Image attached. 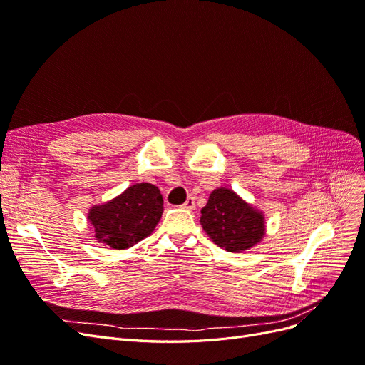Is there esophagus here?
Returning a JSON list of instances; mask_svg holds the SVG:
<instances>
[{
    "instance_id": "34e87169",
    "label": "esophagus",
    "mask_w": 365,
    "mask_h": 365,
    "mask_svg": "<svg viewBox=\"0 0 365 365\" xmlns=\"http://www.w3.org/2000/svg\"><path fill=\"white\" fill-rule=\"evenodd\" d=\"M182 207L187 208V210H193V208H195V196H189V197H187L185 202L182 204Z\"/></svg>"
}]
</instances>
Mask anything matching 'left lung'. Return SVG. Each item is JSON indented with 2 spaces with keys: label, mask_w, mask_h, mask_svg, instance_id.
<instances>
[{
  "label": "left lung",
  "mask_w": 365,
  "mask_h": 365,
  "mask_svg": "<svg viewBox=\"0 0 365 365\" xmlns=\"http://www.w3.org/2000/svg\"><path fill=\"white\" fill-rule=\"evenodd\" d=\"M201 225L215 244L227 251H245L264 235L263 215L230 189H216L201 210Z\"/></svg>",
  "instance_id": "left-lung-1"
}]
</instances>
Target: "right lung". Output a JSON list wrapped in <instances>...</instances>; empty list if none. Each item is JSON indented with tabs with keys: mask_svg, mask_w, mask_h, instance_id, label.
I'll use <instances>...</instances> for the list:
<instances>
[{
	"mask_svg": "<svg viewBox=\"0 0 365 365\" xmlns=\"http://www.w3.org/2000/svg\"><path fill=\"white\" fill-rule=\"evenodd\" d=\"M163 204L158 187L141 182L129 187L111 202L93 207L88 219L98 242L125 250L152 233L161 219Z\"/></svg>",
	"mask_w": 365,
	"mask_h": 365,
	"instance_id": "add662e5",
	"label": "right lung"
}]
</instances>
